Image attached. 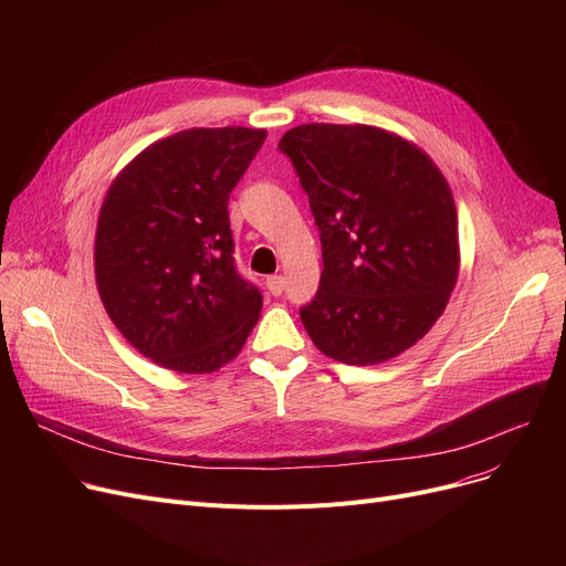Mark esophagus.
<instances>
[{
	"mask_svg": "<svg viewBox=\"0 0 566 566\" xmlns=\"http://www.w3.org/2000/svg\"><path fill=\"white\" fill-rule=\"evenodd\" d=\"M265 286H268V291H271V295H282L284 277L282 275H271V277L265 280Z\"/></svg>",
	"mask_w": 566,
	"mask_h": 566,
	"instance_id": "obj_1",
	"label": "esophagus"
}]
</instances>
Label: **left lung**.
<instances>
[{
  "mask_svg": "<svg viewBox=\"0 0 566 566\" xmlns=\"http://www.w3.org/2000/svg\"><path fill=\"white\" fill-rule=\"evenodd\" d=\"M321 231L323 273L301 318L344 365H378L418 344L459 280L448 178L422 148L365 124H305L280 139Z\"/></svg>",
  "mask_w": 566,
  "mask_h": 566,
  "instance_id": "8db88e82",
  "label": "left lung"
}]
</instances>
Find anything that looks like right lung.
<instances>
[{
	"mask_svg": "<svg viewBox=\"0 0 566 566\" xmlns=\"http://www.w3.org/2000/svg\"><path fill=\"white\" fill-rule=\"evenodd\" d=\"M261 128H190L146 146L112 181L94 271L107 316L133 348L178 374H211L245 346L261 293L238 275L229 195Z\"/></svg>",
	"mask_w": 566,
	"mask_h": 566,
	"instance_id": "obj_1",
	"label": "right lung"
}]
</instances>
